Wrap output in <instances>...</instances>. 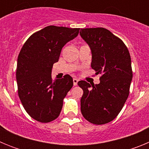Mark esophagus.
<instances>
[{
  "label": "esophagus",
  "mask_w": 149,
  "mask_h": 149,
  "mask_svg": "<svg viewBox=\"0 0 149 149\" xmlns=\"http://www.w3.org/2000/svg\"><path fill=\"white\" fill-rule=\"evenodd\" d=\"M77 83H78V80L77 78H74L73 79V84L74 86H77Z\"/></svg>",
  "instance_id": "obj_1"
}]
</instances>
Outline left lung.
Wrapping results in <instances>:
<instances>
[{
  "label": "left lung",
  "instance_id": "left-lung-1",
  "mask_svg": "<svg viewBox=\"0 0 149 149\" xmlns=\"http://www.w3.org/2000/svg\"><path fill=\"white\" fill-rule=\"evenodd\" d=\"M80 35L90 48L91 67L101 75L98 84L77 83L84 90L81 113L91 123L104 125L118 116L128 97L133 77L131 56L125 43L103 27L81 29Z\"/></svg>",
  "mask_w": 149,
  "mask_h": 149
}]
</instances>
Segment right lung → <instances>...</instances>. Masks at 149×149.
<instances>
[{"instance_id":"obj_1","label":"right lung","mask_w":149,"mask_h":149,"mask_svg":"<svg viewBox=\"0 0 149 149\" xmlns=\"http://www.w3.org/2000/svg\"><path fill=\"white\" fill-rule=\"evenodd\" d=\"M79 30L48 26L30 36L19 53L16 69L18 96L24 110L38 122L47 123L56 119L63 99L73 86L70 75L53 81L51 72L63 46L77 37Z\"/></svg>"}]
</instances>
